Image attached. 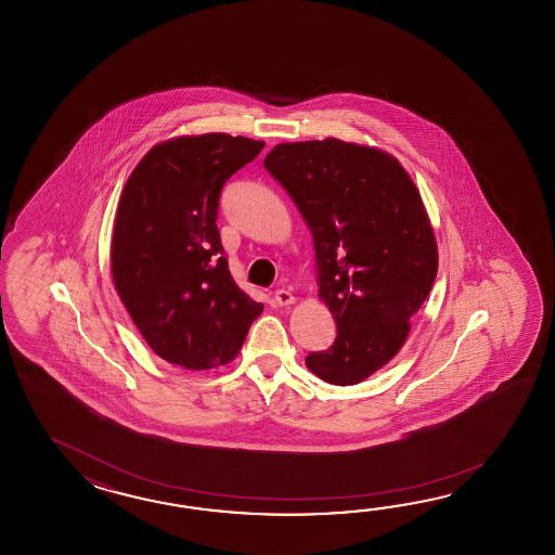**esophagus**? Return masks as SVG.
Segmentation results:
<instances>
[{
  "label": "esophagus",
  "mask_w": 555,
  "mask_h": 555,
  "mask_svg": "<svg viewBox=\"0 0 555 555\" xmlns=\"http://www.w3.org/2000/svg\"><path fill=\"white\" fill-rule=\"evenodd\" d=\"M273 301L278 304V306H292L295 301L294 294L292 292H287V289H275V294H273Z\"/></svg>",
  "instance_id": "1"
}]
</instances>
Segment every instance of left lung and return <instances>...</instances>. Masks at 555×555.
<instances>
[{
    "label": "left lung",
    "instance_id": "obj_1",
    "mask_svg": "<svg viewBox=\"0 0 555 555\" xmlns=\"http://www.w3.org/2000/svg\"><path fill=\"white\" fill-rule=\"evenodd\" d=\"M313 234L319 297L337 337L306 365L349 387L399 353L437 278L433 228L390 154L339 139L278 144L263 160Z\"/></svg>",
    "mask_w": 555,
    "mask_h": 555
}]
</instances>
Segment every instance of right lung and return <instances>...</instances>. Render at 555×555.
<instances>
[{
    "label": "right lung",
    "mask_w": 555,
    "mask_h": 555,
    "mask_svg": "<svg viewBox=\"0 0 555 555\" xmlns=\"http://www.w3.org/2000/svg\"><path fill=\"white\" fill-rule=\"evenodd\" d=\"M263 146L224 132L180 137L144 154L122 190L113 280L144 341L168 363L224 365L263 311L232 280L216 225L225 180Z\"/></svg>",
    "instance_id": "obj_1"
}]
</instances>
